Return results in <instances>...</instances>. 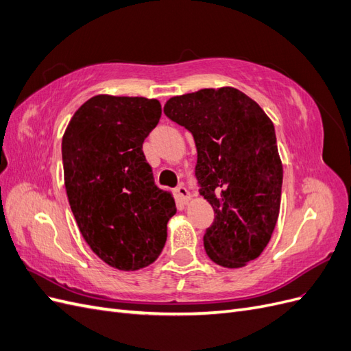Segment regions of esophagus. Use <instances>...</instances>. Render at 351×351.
Masks as SVG:
<instances>
[{"mask_svg":"<svg viewBox=\"0 0 351 351\" xmlns=\"http://www.w3.org/2000/svg\"><path fill=\"white\" fill-rule=\"evenodd\" d=\"M176 192H177L178 199L182 200L183 204H187V202L190 200V193H189V190H187L184 186H178Z\"/></svg>","mask_w":351,"mask_h":351,"instance_id":"esophagus-1","label":"esophagus"}]
</instances>
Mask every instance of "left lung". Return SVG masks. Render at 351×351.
<instances>
[{"label": "left lung", "instance_id": "left-lung-1", "mask_svg": "<svg viewBox=\"0 0 351 351\" xmlns=\"http://www.w3.org/2000/svg\"><path fill=\"white\" fill-rule=\"evenodd\" d=\"M164 112L196 143V177L215 212L206 254L219 267H246L267 247L280 214L282 162L271 119L231 86L173 97Z\"/></svg>", "mask_w": 351, "mask_h": 351}]
</instances>
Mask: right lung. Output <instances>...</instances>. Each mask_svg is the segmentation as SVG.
Returning <instances> with one entry per match:
<instances>
[{
    "label": "right lung",
    "instance_id": "1",
    "mask_svg": "<svg viewBox=\"0 0 351 351\" xmlns=\"http://www.w3.org/2000/svg\"><path fill=\"white\" fill-rule=\"evenodd\" d=\"M161 119L158 99L97 95L73 114L62 134L69 204L99 259L120 271L154 263L176 212L154 183L143 142Z\"/></svg>",
    "mask_w": 351,
    "mask_h": 351
}]
</instances>
